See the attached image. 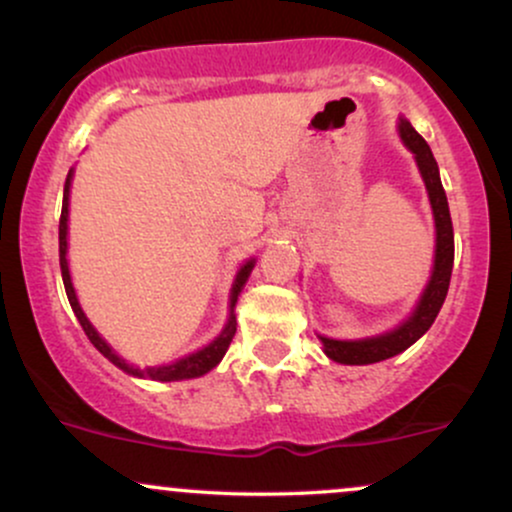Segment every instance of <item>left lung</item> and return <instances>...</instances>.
Segmentation results:
<instances>
[{
	"label": "left lung",
	"instance_id": "left-lung-1",
	"mask_svg": "<svg viewBox=\"0 0 512 512\" xmlns=\"http://www.w3.org/2000/svg\"><path fill=\"white\" fill-rule=\"evenodd\" d=\"M399 134L407 149L414 154L416 163H419L421 175H424L428 197H431L433 219H436V262H433V274L428 281L424 296H421L419 305L411 313V317L397 330L380 334V337L358 339V342H339V339H322L325 354L337 363H346V366H366V363H378L385 358H392L409 349L411 344L419 337H424L428 327L433 325L440 308H443L445 296H448L450 274H452V260H455V236H452V219L448 209V197H445L443 182H440L438 163L431 154V146L426 139L409 125L407 120L399 122Z\"/></svg>",
	"mask_w": 512,
	"mask_h": 512
}]
</instances>
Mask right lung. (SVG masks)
<instances>
[{
	"mask_svg": "<svg viewBox=\"0 0 512 512\" xmlns=\"http://www.w3.org/2000/svg\"><path fill=\"white\" fill-rule=\"evenodd\" d=\"M69 185H72V173L67 175V182H64V199H62V216H60V269H62V281H64V291H67V298H69V305H72L76 320H79V325L84 327L86 337L91 339V344L96 346L101 354L108 358V361H113L117 368L127 370V373L132 375H139V378H149V380H163V383H170V380H187V378H199V375L209 373L211 368L219 366V361L223 358V354L228 351V344H231V339L236 337V313H233V308H236V301H238V293L240 289L245 286V281H248V276L252 272V267H255V262H248L240 267V272L236 276V281H233V289H231V317H228L226 327H223V332L219 337L214 339L209 346H204V349H199L197 354H190L185 358H180V361L170 363V366H154V368H132L127 366L125 361H122L120 356L115 354L113 349H110L108 344L103 342L101 334L93 330L91 322L86 320L84 310H81L79 301H76V293H74V286H72V279H69V267H67V216H69Z\"/></svg>",
	"mask_w": 512,
	"mask_h": 512,
	"instance_id": "add662e5",
	"label": "right lung"
}]
</instances>
